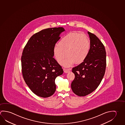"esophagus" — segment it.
Listing matches in <instances>:
<instances>
[{
	"instance_id": "esophagus-1",
	"label": "esophagus",
	"mask_w": 125,
	"mask_h": 125,
	"mask_svg": "<svg viewBox=\"0 0 125 125\" xmlns=\"http://www.w3.org/2000/svg\"><path fill=\"white\" fill-rule=\"evenodd\" d=\"M63 71H64V72L66 73H67L70 72V70L69 69H63Z\"/></svg>"
}]
</instances>
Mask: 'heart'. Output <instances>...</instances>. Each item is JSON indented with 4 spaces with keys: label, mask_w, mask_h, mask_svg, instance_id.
Wrapping results in <instances>:
<instances>
[{
    "label": "heart",
    "mask_w": 125,
    "mask_h": 125,
    "mask_svg": "<svg viewBox=\"0 0 125 125\" xmlns=\"http://www.w3.org/2000/svg\"><path fill=\"white\" fill-rule=\"evenodd\" d=\"M90 49V40L85 34L72 32L60 40L54 47L53 52L60 64L65 61L66 54L68 58L64 65L69 66L74 62L76 63L83 62L87 57Z\"/></svg>",
    "instance_id": "1"
}]
</instances>
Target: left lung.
<instances>
[{"label":"left lung","mask_w":125,"mask_h":125,"mask_svg":"<svg viewBox=\"0 0 125 125\" xmlns=\"http://www.w3.org/2000/svg\"><path fill=\"white\" fill-rule=\"evenodd\" d=\"M90 49L85 60L72 68L75 75L71 88L75 94L85 96L96 89L105 73L106 53L105 47L96 35L88 31Z\"/></svg>","instance_id":"left-lung-1"}]
</instances>
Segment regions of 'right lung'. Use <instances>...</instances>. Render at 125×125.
<instances>
[{
  "label": "right lung",
  "mask_w": 125,
  "mask_h": 125,
  "mask_svg": "<svg viewBox=\"0 0 125 125\" xmlns=\"http://www.w3.org/2000/svg\"><path fill=\"white\" fill-rule=\"evenodd\" d=\"M62 27L42 30L33 35L23 51L21 58L23 78L31 91L38 96L46 98L55 93L57 77L63 70L53 57L55 44Z\"/></svg>",
  "instance_id": "obj_1"
}]
</instances>
